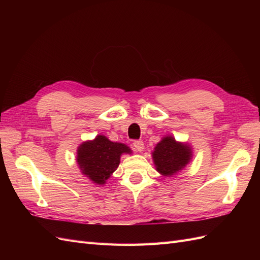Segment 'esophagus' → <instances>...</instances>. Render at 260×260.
Instances as JSON below:
<instances>
[{"label":"esophagus","mask_w":260,"mask_h":260,"mask_svg":"<svg viewBox=\"0 0 260 260\" xmlns=\"http://www.w3.org/2000/svg\"><path fill=\"white\" fill-rule=\"evenodd\" d=\"M132 147L136 149V151H138V152H142L143 149H144V143H143V141H135V142L132 143Z\"/></svg>","instance_id":"obj_1"}]
</instances>
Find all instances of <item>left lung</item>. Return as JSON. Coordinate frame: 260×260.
Wrapping results in <instances>:
<instances>
[{
  "label": "left lung",
  "mask_w": 260,
  "mask_h": 260,
  "mask_svg": "<svg viewBox=\"0 0 260 260\" xmlns=\"http://www.w3.org/2000/svg\"><path fill=\"white\" fill-rule=\"evenodd\" d=\"M192 157V146L186 142H179L172 136L161 138L152 152L155 168L164 177H172L183 170Z\"/></svg>",
  "instance_id": "8db88e82"
}]
</instances>
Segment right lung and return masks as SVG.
<instances>
[{
    "instance_id": "add662e5",
    "label": "right lung",
    "mask_w": 260,
    "mask_h": 260,
    "mask_svg": "<svg viewBox=\"0 0 260 260\" xmlns=\"http://www.w3.org/2000/svg\"><path fill=\"white\" fill-rule=\"evenodd\" d=\"M123 154H132L131 148L100 135L78 146L76 160L81 174L92 183L104 185L119 166Z\"/></svg>"
}]
</instances>
